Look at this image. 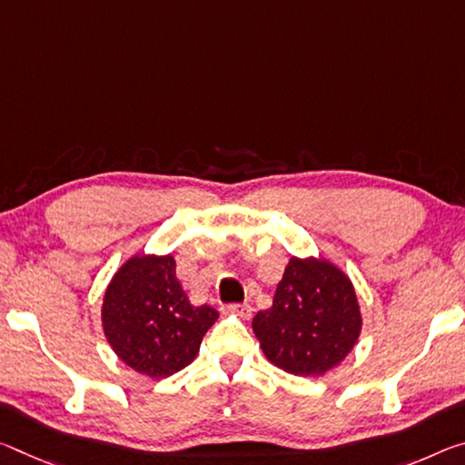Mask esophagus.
<instances>
[{
  "instance_id": "34e87169",
  "label": "esophagus",
  "mask_w": 465,
  "mask_h": 465,
  "mask_svg": "<svg viewBox=\"0 0 465 465\" xmlns=\"http://www.w3.org/2000/svg\"><path fill=\"white\" fill-rule=\"evenodd\" d=\"M223 311L240 316V319H244V321H248L250 316H252V306L250 304H227Z\"/></svg>"
}]
</instances>
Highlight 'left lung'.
<instances>
[{
  "label": "left lung",
  "instance_id": "obj_1",
  "mask_svg": "<svg viewBox=\"0 0 465 465\" xmlns=\"http://www.w3.org/2000/svg\"><path fill=\"white\" fill-rule=\"evenodd\" d=\"M252 329L272 364L296 377H319L351 351L362 316L343 271L292 256L272 306L254 316Z\"/></svg>",
  "mask_w": 465,
  "mask_h": 465
}]
</instances>
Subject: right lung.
<instances>
[{"mask_svg":"<svg viewBox=\"0 0 465 465\" xmlns=\"http://www.w3.org/2000/svg\"><path fill=\"white\" fill-rule=\"evenodd\" d=\"M219 312L194 306L175 277L173 256H134L115 272L103 300L109 345L136 372L172 377L196 358Z\"/></svg>","mask_w":465,"mask_h":465,"instance_id":"right-lung-1","label":"right lung"}]
</instances>
